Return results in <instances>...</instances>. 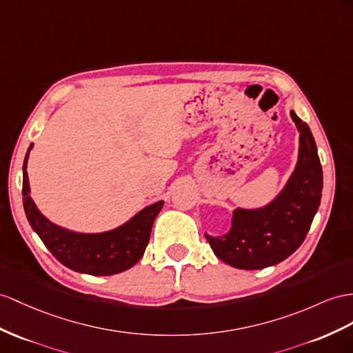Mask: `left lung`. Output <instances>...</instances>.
Listing matches in <instances>:
<instances>
[{"mask_svg":"<svg viewBox=\"0 0 353 353\" xmlns=\"http://www.w3.org/2000/svg\"><path fill=\"white\" fill-rule=\"evenodd\" d=\"M300 131L298 164L283 191L264 209H237L232 227L222 237L205 239L214 255L240 270H261L282 263L301 246L322 196V165L309 125L294 112Z\"/></svg>","mask_w":353,"mask_h":353,"instance_id":"1","label":"left lung"}]
</instances>
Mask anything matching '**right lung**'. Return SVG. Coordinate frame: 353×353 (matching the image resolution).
<instances>
[{"mask_svg":"<svg viewBox=\"0 0 353 353\" xmlns=\"http://www.w3.org/2000/svg\"><path fill=\"white\" fill-rule=\"evenodd\" d=\"M31 148L32 144L23 161V209L26 219L50 254L70 270L92 276L117 274L137 264L146 250L152 225L164 201L148 205L122 227L107 232L79 234L57 227L39 212L30 196L26 161Z\"/></svg>","mask_w":353,"mask_h":353,"instance_id":"1","label":"right lung"}]
</instances>
